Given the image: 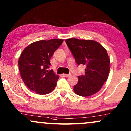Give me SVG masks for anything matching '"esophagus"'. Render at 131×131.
I'll return each instance as SVG.
<instances>
[{"label":"esophagus","mask_w":131,"mask_h":131,"mask_svg":"<svg viewBox=\"0 0 131 131\" xmlns=\"http://www.w3.org/2000/svg\"><path fill=\"white\" fill-rule=\"evenodd\" d=\"M70 75V74H63V76L64 77H68V76H69Z\"/></svg>","instance_id":"obj_1"}]
</instances>
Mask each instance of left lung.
<instances>
[{"instance_id":"1","label":"left lung","mask_w":131,"mask_h":131,"mask_svg":"<svg viewBox=\"0 0 131 131\" xmlns=\"http://www.w3.org/2000/svg\"><path fill=\"white\" fill-rule=\"evenodd\" d=\"M76 63L85 66V74L78 76L74 86V92L82 96H89L100 91L108 79L110 58L107 52L99 43L91 40L75 38L66 40Z\"/></svg>"}]
</instances>
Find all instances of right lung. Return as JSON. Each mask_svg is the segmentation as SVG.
I'll return each instance as SVG.
<instances>
[{
    "label": "right lung",
    "instance_id": "add662e5",
    "mask_svg": "<svg viewBox=\"0 0 131 131\" xmlns=\"http://www.w3.org/2000/svg\"><path fill=\"white\" fill-rule=\"evenodd\" d=\"M62 39L40 40L29 45L23 50L18 60L19 72L25 85L37 94L51 92L59 77L49 70L50 60L60 47Z\"/></svg>",
    "mask_w": 131,
    "mask_h": 131
}]
</instances>
